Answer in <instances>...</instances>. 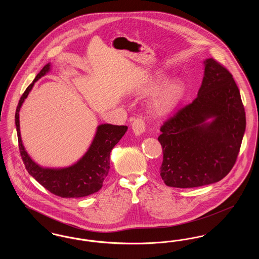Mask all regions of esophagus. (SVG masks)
<instances>
[{"mask_svg":"<svg viewBox=\"0 0 259 259\" xmlns=\"http://www.w3.org/2000/svg\"><path fill=\"white\" fill-rule=\"evenodd\" d=\"M147 125L142 118H137L132 123V130L136 136L143 135L146 132Z\"/></svg>","mask_w":259,"mask_h":259,"instance_id":"34e87169","label":"esophagus"}]
</instances>
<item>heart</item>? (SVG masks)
Wrapping results in <instances>:
<instances>
[{
    "mask_svg": "<svg viewBox=\"0 0 259 259\" xmlns=\"http://www.w3.org/2000/svg\"><path fill=\"white\" fill-rule=\"evenodd\" d=\"M165 79L164 74H157L148 81L146 87L143 88L144 93H151L157 89L163 80ZM185 93V87L179 81H171L161 87L154 94L150 103V109L155 115H164L172 111Z\"/></svg>",
    "mask_w": 259,
    "mask_h": 259,
    "instance_id": "obj_1",
    "label": "heart"
}]
</instances>
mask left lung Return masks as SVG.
<instances>
[{"mask_svg":"<svg viewBox=\"0 0 259 259\" xmlns=\"http://www.w3.org/2000/svg\"><path fill=\"white\" fill-rule=\"evenodd\" d=\"M197 97L161 126L160 176L165 185L190 188L220 182L234 166L246 113L232 74L212 58L204 61Z\"/></svg>","mask_w":259,"mask_h":259,"instance_id":"8db88e82","label":"left lung"}]
</instances>
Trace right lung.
I'll use <instances>...</instances> for the list:
<instances>
[{
    "instance_id": "right-lung-1",
    "label": "right lung",
    "mask_w": 259,
    "mask_h": 259,
    "mask_svg": "<svg viewBox=\"0 0 259 259\" xmlns=\"http://www.w3.org/2000/svg\"><path fill=\"white\" fill-rule=\"evenodd\" d=\"M51 70L48 63L37 74L33 82L27 87L19 100L15 112V126L18 138L19 150L26 170L51 193L62 198H79L97 192L110 171V153L113 147L126 133L127 126L100 124L87 152L74 164L62 168H49L39 166L26 151L19 124V111L37 80Z\"/></svg>"
}]
</instances>
